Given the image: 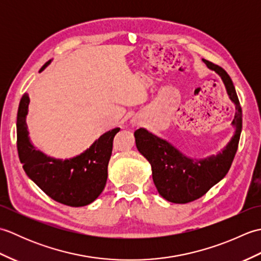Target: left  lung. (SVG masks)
I'll list each match as a JSON object with an SVG mask.
<instances>
[{
  "label": "left lung",
  "instance_id": "obj_1",
  "mask_svg": "<svg viewBox=\"0 0 261 261\" xmlns=\"http://www.w3.org/2000/svg\"><path fill=\"white\" fill-rule=\"evenodd\" d=\"M204 63L221 76L231 101L236 104L237 111L232 122L236 132L228 146L216 156L197 160L187 158L170 143L146 129L140 127L135 132L138 150L151 165L152 179L158 193L165 199L176 204H186L202 197L228 174L242 130L241 105L230 76L219 65L208 60H204Z\"/></svg>",
  "mask_w": 261,
  "mask_h": 261
}]
</instances>
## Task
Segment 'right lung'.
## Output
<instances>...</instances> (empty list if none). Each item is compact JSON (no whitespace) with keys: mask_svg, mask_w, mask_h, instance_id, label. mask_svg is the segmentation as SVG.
Wrapping results in <instances>:
<instances>
[{"mask_svg":"<svg viewBox=\"0 0 261 261\" xmlns=\"http://www.w3.org/2000/svg\"><path fill=\"white\" fill-rule=\"evenodd\" d=\"M49 64L50 60L40 71ZM29 103V94L24 93L16 119V147L25 174L56 202L79 207L95 201L107 184L108 165L119 127L105 132L80 156L66 160L54 159L36 150L29 140L25 123Z\"/></svg>","mask_w":261,"mask_h":261,"instance_id":"obj_1","label":"right lung"}]
</instances>
